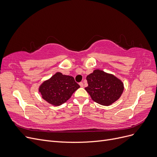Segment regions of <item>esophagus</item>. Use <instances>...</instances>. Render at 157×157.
<instances>
[{"instance_id": "obj_1", "label": "esophagus", "mask_w": 157, "mask_h": 157, "mask_svg": "<svg viewBox=\"0 0 157 157\" xmlns=\"http://www.w3.org/2000/svg\"><path fill=\"white\" fill-rule=\"evenodd\" d=\"M79 84L81 87H83V82H80Z\"/></svg>"}]
</instances>
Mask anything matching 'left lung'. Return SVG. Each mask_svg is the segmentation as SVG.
Masks as SVG:
<instances>
[{
    "label": "left lung",
    "instance_id": "left-lung-1",
    "mask_svg": "<svg viewBox=\"0 0 157 157\" xmlns=\"http://www.w3.org/2000/svg\"><path fill=\"white\" fill-rule=\"evenodd\" d=\"M88 86L86 91L92 100L108 106L118 100L124 91V84L117 77L100 70H95L86 76Z\"/></svg>",
    "mask_w": 157,
    "mask_h": 157
}]
</instances>
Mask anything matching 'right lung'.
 <instances>
[{"label":"right lung","mask_w":157,"mask_h":157,"mask_svg":"<svg viewBox=\"0 0 157 157\" xmlns=\"http://www.w3.org/2000/svg\"><path fill=\"white\" fill-rule=\"evenodd\" d=\"M79 87L72 76L57 72L40 85L39 90L44 100L58 106L66 102Z\"/></svg>","instance_id":"add662e5"}]
</instances>
